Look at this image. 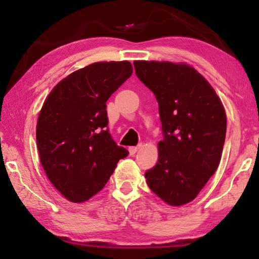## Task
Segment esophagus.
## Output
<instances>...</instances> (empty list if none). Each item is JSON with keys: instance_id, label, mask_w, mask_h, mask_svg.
Returning a JSON list of instances; mask_svg holds the SVG:
<instances>
[{"instance_id": "obj_1", "label": "esophagus", "mask_w": 259, "mask_h": 259, "mask_svg": "<svg viewBox=\"0 0 259 259\" xmlns=\"http://www.w3.org/2000/svg\"><path fill=\"white\" fill-rule=\"evenodd\" d=\"M140 147H142V145H138V146H131V147H129V152H130V154H131V155L136 154V153L138 152V150H139Z\"/></svg>"}]
</instances>
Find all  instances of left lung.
<instances>
[{
	"instance_id": "obj_1",
	"label": "left lung",
	"mask_w": 259,
	"mask_h": 259,
	"mask_svg": "<svg viewBox=\"0 0 259 259\" xmlns=\"http://www.w3.org/2000/svg\"><path fill=\"white\" fill-rule=\"evenodd\" d=\"M136 75L159 103L163 140L145 174L148 187L170 205L196 198L221 162L226 114L209 82L187 64L134 61Z\"/></svg>"
}]
</instances>
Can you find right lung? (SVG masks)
Segmentation results:
<instances>
[{"instance_id": "add662e5", "label": "right lung", "mask_w": 259, "mask_h": 259, "mask_svg": "<svg viewBox=\"0 0 259 259\" xmlns=\"http://www.w3.org/2000/svg\"><path fill=\"white\" fill-rule=\"evenodd\" d=\"M133 74L129 61H100L69 74L48 95L36 124L41 164L71 202L103 190L129 154L108 133L106 102Z\"/></svg>"}]
</instances>
